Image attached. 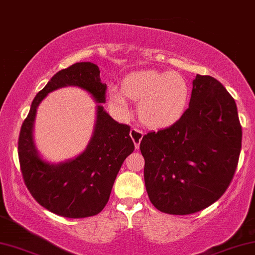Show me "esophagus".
<instances>
[{"mask_svg": "<svg viewBox=\"0 0 255 255\" xmlns=\"http://www.w3.org/2000/svg\"><path fill=\"white\" fill-rule=\"evenodd\" d=\"M130 136L132 138L133 142H134L135 149H139L141 139H142V136H143V132L141 130H138V128H131V131H130Z\"/></svg>", "mask_w": 255, "mask_h": 255, "instance_id": "esophagus-1", "label": "esophagus"}]
</instances>
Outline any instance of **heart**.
<instances>
[{"instance_id": "heart-1", "label": "heart", "mask_w": 255, "mask_h": 255, "mask_svg": "<svg viewBox=\"0 0 255 255\" xmlns=\"http://www.w3.org/2000/svg\"><path fill=\"white\" fill-rule=\"evenodd\" d=\"M189 89L187 81L177 72L143 70L124 78L122 89L108 88L112 105L123 115L130 113L128 100L139 103L138 116L149 128L173 124L185 112Z\"/></svg>"}]
</instances>
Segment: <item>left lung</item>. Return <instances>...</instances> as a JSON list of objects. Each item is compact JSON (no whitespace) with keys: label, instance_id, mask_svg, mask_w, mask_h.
I'll use <instances>...</instances> for the list:
<instances>
[{"label":"left lung","instance_id":"8db88e82","mask_svg":"<svg viewBox=\"0 0 255 255\" xmlns=\"http://www.w3.org/2000/svg\"><path fill=\"white\" fill-rule=\"evenodd\" d=\"M242 148L237 106L214 77L196 75L188 107L171 127L140 142L144 185L160 212L193 214L225 194Z\"/></svg>","mask_w":255,"mask_h":255}]
</instances>
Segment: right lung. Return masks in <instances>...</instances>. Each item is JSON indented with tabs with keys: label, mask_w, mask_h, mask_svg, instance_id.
<instances>
[{
	"label": "right lung",
	"mask_w": 255,
	"mask_h": 255,
	"mask_svg": "<svg viewBox=\"0 0 255 255\" xmlns=\"http://www.w3.org/2000/svg\"><path fill=\"white\" fill-rule=\"evenodd\" d=\"M64 86H78L97 102V119L92 140L77 158L59 164L45 162L34 147L32 128L36 111L47 93ZM107 85L92 62H76L59 70L34 98L21 125L18 155L25 185L38 204L65 218H88L107 204L124 159L134 150L130 127L120 124L106 113Z\"/></svg>",
	"instance_id": "1"
}]
</instances>
